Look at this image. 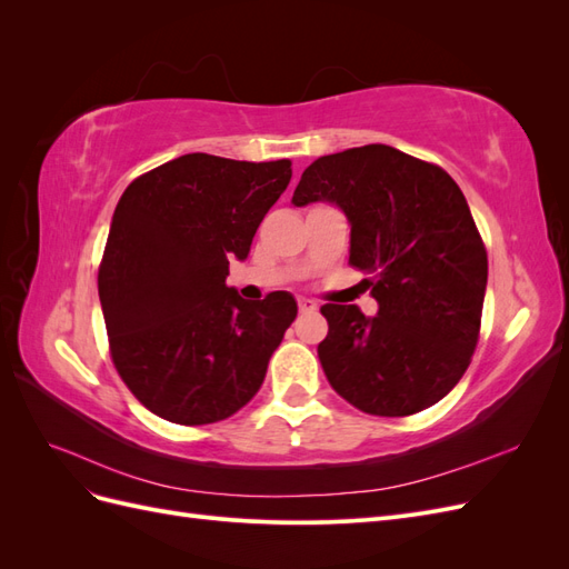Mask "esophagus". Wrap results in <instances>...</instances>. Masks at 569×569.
I'll use <instances>...</instances> for the list:
<instances>
[{
  "mask_svg": "<svg viewBox=\"0 0 569 569\" xmlns=\"http://www.w3.org/2000/svg\"><path fill=\"white\" fill-rule=\"evenodd\" d=\"M299 311L301 313H316L318 311V303L311 299H299Z\"/></svg>",
  "mask_w": 569,
  "mask_h": 569,
  "instance_id": "34e87169",
  "label": "esophagus"
}]
</instances>
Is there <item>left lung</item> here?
<instances>
[{
  "mask_svg": "<svg viewBox=\"0 0 569 569\" xmlns=\"http://www.w3.org/2000/svg\"><path fill=\"white\" fill-rule=\"evenodd\" d=\"M330 201L351 226L349 263L377 301L325 303L318 358L358 410L403 418L441 401L470 366L487 291V249L460 187L443 168L366 144L320 157L291 203Z\"/></svg>",
  "mask_w": 569,
  "mask_h": 569,
  "instance_id": "8db88e82",
  "label": "left lung"
}]
</instances>
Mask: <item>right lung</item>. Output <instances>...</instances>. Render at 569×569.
<instances>
[{
	"instance_id": "obj_1",
	"label": "right lung",
	"mask_w": 569,
	"mask_h": 569,
	"mask_svg": "<svg viewBox=\"0 0 569 569\" xmlns=\"http://www.w3.org/2000/svg\"><path fill=\"white\" fill-rule=\"evenodd\" d=\"M291 180V161L184 153L120 197L99 301L111 358L137 401L176 425H209L261 389L272 351L297 318L289 291L244 301L226 284L230 261Z\"/></svg>"
}]
</instances>
